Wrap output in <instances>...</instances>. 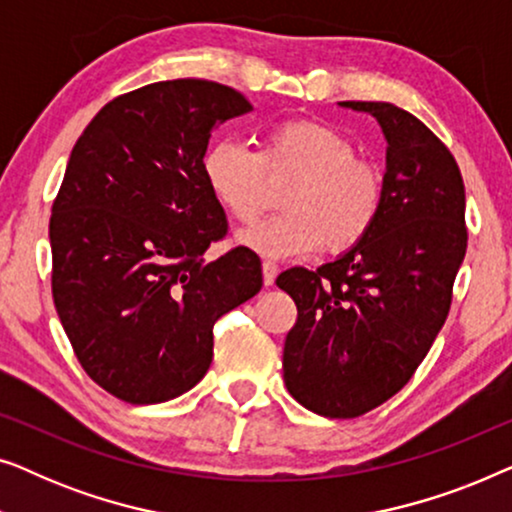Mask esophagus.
<instances>
[{
	"mask_svg": "<svg viewBox=\"0 0 512 512\" xmlns=\"http://www.w3.org/2000/svg\"><path fill=\"white\" fill-rule=\"evenodd\" d=\"M275 279H277V265L270 263V261H265L263 263V284L265 286H272V284H275Z\"/></svg>",
	"mask_w": 512,
	"mask_h": 512,
	"instance_id": "1",
	"label": "esophagus"
}]
</instances>
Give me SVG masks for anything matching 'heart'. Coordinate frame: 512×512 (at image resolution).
Returning a JSON list of instances; mask_svg holds the SVG:
<instances>
[{"mask_svg":"<svg viewBox=\"0 0 512 512\" xmlns=\"http://www.w3.org/2000/svg\"><path fill=\"white\" fill-rule=\"evenodd\" d=\"M202 179L212 198L240 223L263 212L265 174L293 177L282 195L284 214L240 233L237 242L258 256H307L319 247L347 251L373 230L382 209V177L356 158V146L333 125L286 121L263 137L261 151L219 139L205 151Z\"/></svg>","mask_w":512,"mask_h":512,"instance_id":"1","label":"heart"}]
</instances>
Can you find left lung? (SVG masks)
Returning <instances> with one entry per match:
<instances>
[{"label":"left lung","instance_id":"8db88e82","mask_svg":"<svg viewBox=\"0 0 512 512\" xmlns=\"http://www.w3.org/2000/svg\"><path fill=\"white\" fill-rule=\"evenodd\" d=\"M375 116L387 165L382 209L356 247L277 286L296 300L284 382L307 410L349 419L398 394L443 328L466 256V193L457 160L391 102H338Z\"/></svg>","mask_w":512,"mask_h":512}]
</instances>
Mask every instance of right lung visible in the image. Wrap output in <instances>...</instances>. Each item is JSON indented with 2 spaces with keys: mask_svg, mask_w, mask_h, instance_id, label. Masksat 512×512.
Returning a JSON list of instances; mask_svg holds the SVG:
<instances>
[{
  "mask_svg": "<svg viewBox=\"0 0 512 512\" xmlns=\"http://www.w3.org/2000/svg\"><path fill=\"white\" fill-rule=\"evenodd\" d=\"M251 111L235 88L158 81L100 109L53 202V300L83 370L125 403L177 398L205 377L214 324L263 286L202 179L212 130Z\"/></svg>",
  "mask_w": 512,
  "mask_h": 512,
  "instance_id": "add662e5",
  "label": "right lung"
}]
</instances>
